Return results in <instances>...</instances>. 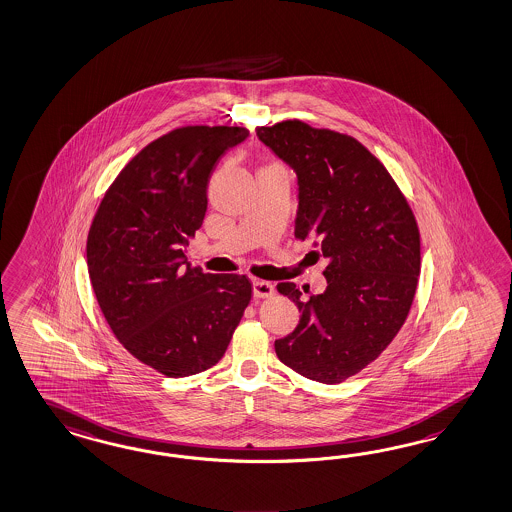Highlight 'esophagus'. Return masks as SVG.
I'll return each instance as SVG.
<instances>
[{
  "label": "esophagus",
  "mask_w": 512,
  "mask_h": 512,
  "mask_svg": "<svg viewBox=\"0 0 512 512\" xmlns=\"http://www.w3.org/2000/svg\"><path fill=\"white\" fill-rule=\"evenodd\" d=\"M252 293L254 297L258 299H267L275 293V288L271 282H265V280H252Z\"/></svg>",
  "instance_id": "esophagus-1"
}]
</instances>
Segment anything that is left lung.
<instances>
[{"instance_id": "8db88e82", "label": "left lung", "mask_w": 512, "mask_h": 512, "mask_svg": "<svg viewBox=\"0 0 512 512\" xmlns=\"http://www.w3.org/2000/svg\"><path fill=\"white\" fill-rule=\"evenodd\" d=\"M256 134L297 176L295 237L316 239L325 292L301 299L297 327L275 340L278 359L308 380L335 385L380 357L408 318L421 273V239L387 168L348 134L299 119Z\"/></svg>"}]
</instances>
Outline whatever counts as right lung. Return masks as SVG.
Returning <instances> with one entry per match:
<instances>
[{
    "label": "right lung",
    "mask_w": 512,
    "mask_h": 512,
    "mask_svg": "<svg viewBox=\"0 0 512 512\" xmlns=\"http://www.w3.org/2000/svg\"><path fill=\"white\" fill-rule=\"evenodd\" d=\"M243 127H181L132 159L106 190L88 235V271L117 340L144 365L185 378L217 365L252 297L245 275L187 262L220 157Z\"/></svg>",
    "instance_id": "obj_1"
}]
</instances>
